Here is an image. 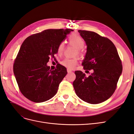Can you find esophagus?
<instances>
[{"label":"esophagus","mask_w":134,"mask_h":134,"mask_svg":"<svg viewBox=\"0 0 134 134\" xmlns=\"http://www.w3.org/2000/svg\"><path fill=\"white\" fill-rule=\"evenodd\" d=\"M67 71L68 73H69V72H71L72 71V70L71 69H67Z\"/></svg>","instance_id":"esophagus-1"}]
</instances>
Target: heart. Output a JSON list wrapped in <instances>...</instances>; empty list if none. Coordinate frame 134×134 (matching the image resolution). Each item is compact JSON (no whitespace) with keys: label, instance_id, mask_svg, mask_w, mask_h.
<instances>
[{"label":"heart","instance_id":"obj_1","mask_svg":"<svg viewBox=\"0 0 134 134\" xmlns=\"http://www.w3.org/2000/svg\"><path fill=\"white\" fill-rule=\"evenodd\" d=\"M68 42L70 45L75 47L76 51L75 52V54L78 55L79 56L82 55V48H83L85 45V41L84 39L81 36L77 34H73L69 36L68 38ZM65 50V43L64 42H60L57 48V53L59 56H62ZM62 65L67 68L69 69H72L78 64V60L76 58H65L60 63Z\"/></svg>","mask_w":134,"mask_h":134}]
</instances>
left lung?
I'll use <instances>...</instances> for the list:
<instances>
[{
    "mask_svg": "<svg viewBox=\"0 0 134 134\" xmlns=\"http://www.w3.org/2000/svg\"><path fill=\"white\" fill-rule=\"evenodd\" d=\"M87 46L82 65L93 72L88 77L75 71L73 87L76 95L86 102L98 104L107 100L115 92L122 73V62L115 44L96 32L79 30Z\"/></svg>",
    "mask_w": 134,
    "mask_h": 134,
    "instance_id": "1",
    "label": "left lung"
}]
</instances>
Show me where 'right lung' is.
<instances>
[{"label": "right lung", "instance_id": "obj_1", "mask_svg": "<svg viewBox=\"0 0 134 134\" xmlns=\"http://www.w3.org/2000/svg\"><path fill=\"white\" fill-rule=\"evenodd\" d=\"M71 29H49L31 35L20 47L13 65V72L22 94L36 103L52 98L59 84L67 74L65 67L58 65L50 69L47 63L55 58L59 44Z\"/></svg>", "mask_w": 134, "mask_h": 134}]
</instances>
